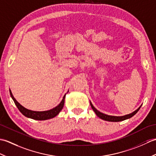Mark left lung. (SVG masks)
<instances>
[{
	"label": "left lung",
	"mask_w": 156,
	"mask_h": 156,
	"mask_svg": "<svg viewBox=\"0 0 156 156\" xmlns=\"http://www.w3.org/2000/svg\"><path fill=\"white\" fill-rule=\"evenodd\" d=\"M90 105H91L92 108L93 109V111H94L96 115H97L98 117H100L101 119H103V120L107 121H111V122H119V121H124V120H125V119L131 118V117H133V116H134L135 114H136L141 108V106H140V107L138 108L136 111H135L133 112H132V113L129 114V115L122 116V117H115V116H111V115H107L102 113V112H101L100 111H98V110H97V109H96L93 107V105H92L91 102H90Z\"/></svg>",
	"instance_id": "obj_1"
}]
</instances>
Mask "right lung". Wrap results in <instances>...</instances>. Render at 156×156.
Listing matches in <instances>:
<instances>
[{
    "label": "right lung",
    "instance_id": "obj_1",
    "mask_svg": "<svg viewBox=\"0 0 156 156\" xmlns=\"http://www.w3.org/2000/svg\"><path fill=\"white\" fill-rule=\"evenodd\" d=\"M9 91L11 97H12L13 101H14L15 104L16 105V107L18 108L20 112H21L23 115H25V117L35 119V120H47V119L54 118L56 115H58L59 114V112L62 111V109L64 107V98L66 97V94L64 95V97H63V99L60 103H59L57 107L51 109V110L46 111H33L31 110H28V109L25 108V107H23L22 105H20L19 102L16 101V99L14 98V97H13L11 90Z\"/></svg>",
    "mask_w": 156,
    "mask_h": 156
}]
</instances>
